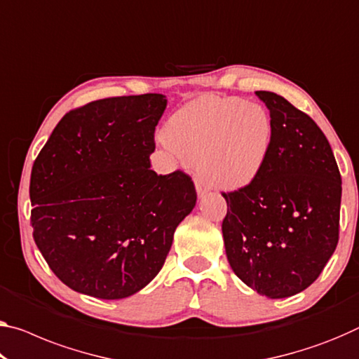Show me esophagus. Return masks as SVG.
Instances as JSON below:
<instances>
[{"label": "esophagus", "instance_id": "obj_1", "mask_svg": "<svg viewBox=\"0 0 359 359\" xmlns=\"http://www.w3.org/2000/svg\"><path fill=\"white\" fill-rule=\"evenodd\" d=\"M196 191H197V196L198 197H203L205 194H208L210 187H208L205 183H203V181L196 180Z\"/></svg>", "mask_w": 359, "mask_h": 359}]
</instances>
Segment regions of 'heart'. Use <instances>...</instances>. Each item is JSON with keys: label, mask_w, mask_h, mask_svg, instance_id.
Segmentation results:
<instances>
[{"label": "heart", "mask_w": 359, "mask_h": 359, "mask_svg": "<svg viewBox=\"0 0 359 359\" xmlns=\"http://www.w3.org/2000/svg\"><path fill=\"white\" fill-rule=\"evenodd\" d=\"M165 136L186 162L197 165L208 184L239 189L266 165L273 122L260 104L207 95L176 110Z\"/></svg>", "instance_id": "1"}]
</instances>
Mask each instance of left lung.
Segmentation results:
<instances>
[{"label": "left lung", "mask_w": 359, "mask_h": 359, "mask_svg": "<svg viewBox=\"0 0 359 359\" xmlns=\"http://www.w3.org/2000/svg\"><path fill=\"white\" fill-rule=\"evenodd\" d=\"M269 110L273 147L255 181L223 194L228 262L268 299L292 297L318 279L339 242L341 178L319 126L271 91H255Z\"/></svg>", "instance_id": "1"}]
</instances>
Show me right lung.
Masks as SVG:
<instances>
[{"instance_id": "right-lung-1", "label": "right lung", "mask_w": 359, "mask_h": 359, "mask_svg": "<svg viewBox=\"0 0 359 359\" xmlns=\"http://www.w3.org/2000/svg\"><path fill=\"white\" fill-rule=\"evenodd\" d=\"M165 107L157 93L93 101L65 114L38 154L33 239L72 290L118 300L144 289L196 207L189 176L151 170Z\"/></svg>"}]
</instances>
